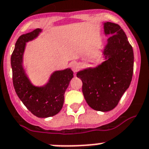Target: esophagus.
<instances>
[{"label":"esophagus","instance_id":"34e87169","mask_svg":"<svg viewBox=\"0 0 149 149\" xmlns=\"http://www.w3.org/2000/svg\"><path fill=\"white\" fill-rule=\"evenodd\" d=\"M70 67H71V69L73 70V72H74V73H76V72L79 70V69L80 66L77 62L73 61L70 64Z\"/></svg>","mask_w":149,"mask_h":149}]
</instances>
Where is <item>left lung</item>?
<instances>
[{
    "instance_id": "obj_1",
    "label": "left lung",
    "mask_w": 149,
    "mask_h": 149,
    "mask_svg": "<svg viewBox=\"0 0 149 149\" xmlns=\"http://www.w3.org/2000/svg\"><path fill=\"white\" fill-rule=\"evenodd\" d=\"M110 34L103 55L106 61L95 68L77 73L82 82V93L91 108L108 112L113 109L129 88L134 73V51L125 31L117 24L104 23Z\"/></svg>"
}]
</instances>
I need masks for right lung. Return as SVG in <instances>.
I'll return each mask as SVG.
<instances>
[{"mask_svg":"<svg viewBox=\"0 0 149 149\" xmlns=\"http://www.w3.org/2000/svg\"><path fill=\"white\" fill-rule=\"evenodd\" d=\"M40 31L37 28L19 37L11 55V67L14 88L19 99L33 115L48 118L58 114L62 109L64 93L73 73L70 69L55 71L43 87H36L31 83L23 69V53L26 42L37 37Z\"/></svg>","mask_w":149,"mask_h":149,"instance_id":"add662e5","label":"right lung"}]
</instances>
